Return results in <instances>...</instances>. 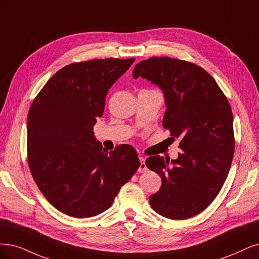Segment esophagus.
I'll return each instance as SVG.
<instances>
[{
	"instance_id": "esophagus-1",
	"label": "esophagus",
	"mask_w": 259,
	"mask_h": 259,
	"mask_svg": "<svg viewBox=\"0 0 259 259\" xmlns=\"http://www.w3.org/2000/svg\"><path fill=\"white\" fill-rule=\"evenodd\" d=\"M140 168H139V172H146L147 171V166L145 164V158L144 157H140Z\"/></svg>"
}]
</instances>
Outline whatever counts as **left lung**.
<instances>
[{
	"label": "left lung",
	"mask_w": 259,
	"mask_h": 259,
	"mask_svg": "<svg viewBox=\"0 0 259 259\" xmlns=\"http://www.w3.org/2000/svg\"><path fill=\"white\" fill-rule=\"evenodd\" d=\"M132 76L163 91L162 126L182 139L178 159H146L147 168L161 178L149 203L166 219L193 218L212 203L227 179L235 152L230 104L211 75L188 61L153 57L139 62Z\"/></svg>",
	"instance_id": "1"
}]
</instances>
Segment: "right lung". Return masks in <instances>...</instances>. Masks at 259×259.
Instances as JSON below:
<instances>
[{"label":"right lung","instance_id":"right-lung-1","mask_svg":"<svg viewBox=\"0 0 259 259\" xmlns=\"http://www.w3.org/2000/svg\"><path fill=\"white\" fill-rule=\"evenodd\" d=\"M135 60L69 64L33 100L27 120L29 168L41 194L66 215L86 219L106 211L139 169L131 145L107 152L94 136L108 89Z\"/></svg>","mask_w":259,"mask_h":259}]
</instances>
